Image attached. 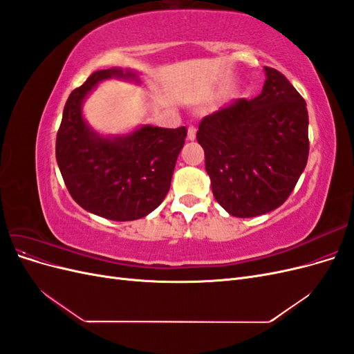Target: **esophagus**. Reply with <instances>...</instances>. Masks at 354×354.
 <instances>
[{
  "label": "esophagus",
  "instance_id": "esophagus-1",
  "mask_svg": "<svg viewBox=\"0 0 354 354\" xmlns=\"http://www.w3.org/2000/svg\"><path fill=\"white\" fill-rule=\"evenodd\" d=\"M187 138L189 140H195L196 138V128L194 125L187 128Z\"/></svg>",
  "mask_w": 354,
  "mask_h": 354
}]
</instances>
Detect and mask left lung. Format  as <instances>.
<instances>
[{"label":"left lung","instance_id":"1","mask_svg":"<svg viewBox=\"0 0 354 354\" xmlns=\"http://www.w3.org/2000/svg\"><path fill=\"white\" fill-rule=\"evenodd\" d=\"M252 100L236 99L205 116L196 134L216 201L248 218L279 208L308 158L306 102L281 72L264 66Z\"/></svg>","mask_w":354,"mask_h":354}]
</instances>
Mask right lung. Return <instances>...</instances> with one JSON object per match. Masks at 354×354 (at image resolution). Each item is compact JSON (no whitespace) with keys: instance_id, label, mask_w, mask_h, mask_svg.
Masks as SVG:
<instances>
[{"instance_id":"add662e5","label":"right lung","mask_w":354,"mask_h":354,"mask_svg":"<svg viewBox=\"0 0 354 354\" xmlns=\"http://www.w3.org/2000/svg\"><path fill=\"white\" fill-rule=\"evenodd\" d=\"M140 84L130 68L94 72L73 90L63 109L56 159L73 201L95 216L113 221L146 217L168 194L186 128L138 125L130 133L103 136L87 122L84 102L106 80Z\"/></svg>"}]
</instances>
